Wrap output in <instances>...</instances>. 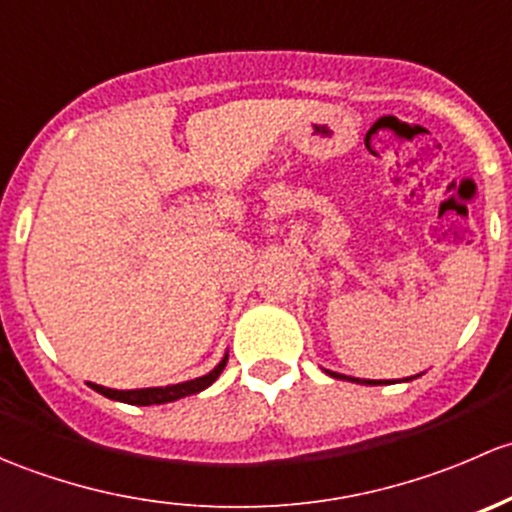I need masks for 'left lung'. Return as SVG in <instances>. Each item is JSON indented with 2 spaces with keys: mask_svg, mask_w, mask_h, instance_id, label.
I'll return each instance as SVG.
<instances>
[{
  "mask_svg": "<svg viewBox=\"0 0 512 512\" xmlns=\"http://www.w3.org/2000/svg\"><path fill=\"white\" fill-rule=\"evenodd\" d=\"M325 372H328L330 377L347 379V382H355V384H389V382H382V379H360V377H347V374H337V372H330V370H325ZM416 377H419V374H416ZM409 379H414V377H407L404 382H409Z\"/></svg>",
  "mask_w": 512,
  "mask_h": 512,
  "instance_id": "1",
  "label": "left lung"
}]
</instances>
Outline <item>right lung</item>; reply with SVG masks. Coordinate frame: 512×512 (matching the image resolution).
<instances>
[{"label":"right lung","mask_w":512,"mask_h":512,"mask_svg":"<svg viewBox=\"0 0 512 512\" xmlns=\"http://www.w3.org/2000/svg\"><path fill=\"white\" fill-rule=\"evenodd\" d=\"M226 360H229V352L224 355V360L214 367L212 372L204 374V377L189 379V382L182 384H170V387H145V389H110V387H100V384L91 382V389H96L98 394L103 397L115 399V402L123 404H135V407H150V404H167V402H177V399L189 397V394H197L202 389H207L209 384H214L219 379V374L224 372Z\"/></svg>","instance_id":"add662e5"}]
</instances>
